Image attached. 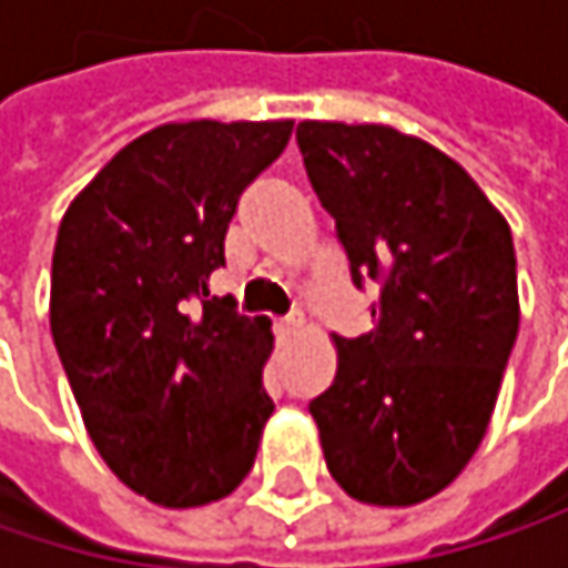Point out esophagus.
Returning <instances> with one entry per match:
<instances>
[{"label": "esophagus", "instance_id": "obj_1", "mask_svg": "<svg viewBox=\"0 0 568 568\" xmlns=\"http://www.w3.org/2000/svg\"><path fill=\"white\" fill-rule=\"evenodd\" d=\"M276 332H280V338H288V335L302 332V315H288V318H283V322L276 325Z\"/></svg>", "mask_w": 568, "mask_h": 568}]
</instances>
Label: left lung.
<instances>
[{
  "label": "left lung",
  "mask_w": 568,
  "mask_h": 568,
  "mask_svg": "<svg viewBox=\"0 0 568 568\" xmlns=\"http://www.w3.org/2000/svg\"><path fill=\"white\" fill-rule=\"evenodd\" d=\"M312 190L352 280H378L375 328L335 338L338 372L308 410L335 484L414 507L477 454L519 328L510 223L477 180L392 124L302 121Z\"/></svg>",
  "instance_id": "obj_1"
}]
</instances>
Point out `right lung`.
I'll list each match as a JSON object with an SVG mask.
<instances>
[{"label":"right lung","mask_w":568,"mask_h":568,"mask_svg":"<svg viewBox=\"0 0 568 568\" xmlns=\"http://www.w3.org/2000/svg\"><path fill=\"white\" fill-rule=\"evenodd\" d=\"M292 121H173L121 148L61 216L52 338L88 437L138 497L190 510L253 470L273 322L210 295L236 200Z\"/></svg>","instance_id":"right-lung-1"}]
</instances>
